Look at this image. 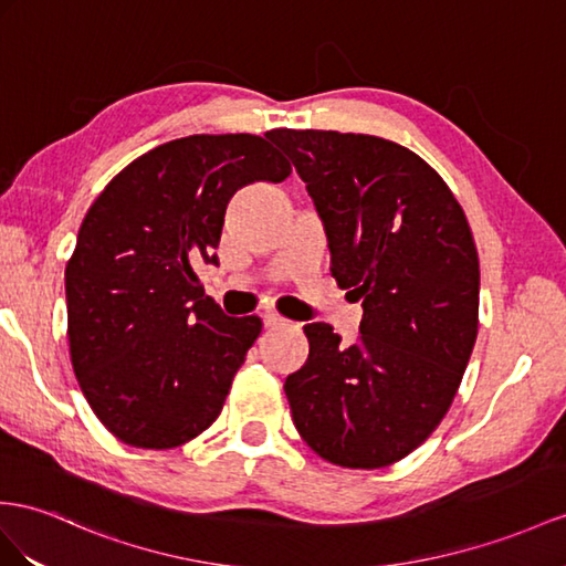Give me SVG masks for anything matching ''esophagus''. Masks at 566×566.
<instances>
[{
	"mask_svg": "<svg viewBox=\"0 0 566 566\" xmlns=\"http://www.w3.org/2000/svg\"><path fill=\"white\" fill-rule=\"evenodd\" d=\"M263 325L265 327H286L289 323L284 321V317H280L277 313H263Z\"/></svg>",
	"mask_w": 566,
	"mask_h": 566,
	"instance_id": "34e87169",
	"label": "esophagus"
}]
</instances>
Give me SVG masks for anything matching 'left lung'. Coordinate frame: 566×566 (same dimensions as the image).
I'll list each match as a JSON object with an SVG mask.
<instances>
[{
    "mask_svg": "<svg viewBox=\"0 0 566 566\" xmlns=\"http://www.w3.org/2000/svg\"><path fill=\"white\" fill-rule=\"evenodd\" d=\"M268 138L306 184L329 245L332 277L364 298L360 337L303 327L308 360L284 382L298 434L346 469H382L440 426L478 335L481 270L461 206L399 143L366 134Z\"/></svg>",
    "mask_w": 566,
    "mask_h": 566,
    "instance_id": "left-lung-1",
    "label": "left lung"
}]
</instances>
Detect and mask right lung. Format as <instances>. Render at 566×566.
<instances>
[{"mask_svg":"<svg viewBox=\"0 0 566 566\" xmlns=\"http://www.w3.org/2000/svg\"><path fill=\"white\" fill-rule=\"evenodd\" d=\"M292 165L251 134L157 145L95 198L66 265L71 364L91 409L122 442L171 449L220 416L260 317H229L196 268L217 265L239 188Z\"/></svg>","mask_w":566,"mask_h":566,"instance_id":"1","label":"right lung"}]
</instances>
